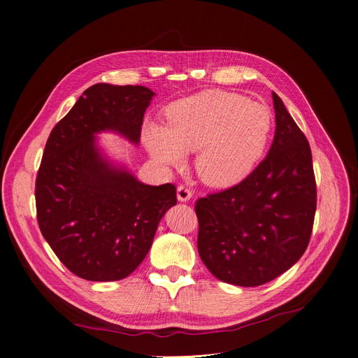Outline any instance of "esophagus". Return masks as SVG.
Here are the masks:
<instances>
[{"instance_id":"1","label":"esophagus","mask_w":358,"mask_h":358,"mask_svg":"<svg viewBox=\"0 0 358 358\" xmlns=\"http://www.w3.org/2000/svg\"><path fill=\"white\" fill-rule=\"evenodd\" d=\"M177 197L180 201H188L192 197V192L187 185H178L177 188Z\"/></svg>"}]
</instances>
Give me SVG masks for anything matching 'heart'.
Here are the masks:
<instances>
[{
    "mask_svg": "<svg viewBox=\"0 0 358 358\" xmlns=\"http://www.w3.org/2000/svg\"><path fill=\"white\" fill-rule=\"evenodd\" d=\"M271 128L273 117L264 104L211 90L173 104L167 127L148 125L145 143L151 155L167 166L181 164L185 151L199 150L200 177L227 187L250 173L266 150Z\"/></svg>",
    "mask_w": 358,
    "mask_h": 358,
    "instance_id": "obj_1",
    "label": "heart"
}]
</instances>
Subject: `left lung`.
Returning a JSON list of instances; mask_svg holds the SVG:
<instances>
[{
	"instance_id": "1",
	"label": "left lung",
	"mask_w": 358,
	"mask_h": 358,
	"mask_svg": "<svg viewBox=\"0 0 358 358\" xmlns=\"http://www.w3.org/2000/svg\"><path fill=\"white\" fill-rule=\"evenodd\" d=\"M275 134L267 157L241 182L196 201L199 254L210 273L241 287L266 284L304 254L317 185L310 144L273 92Z\"/></svg>"
}]
</instances>
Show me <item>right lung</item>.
<instances>
[{
	"label": "right lung",
	"mask_w": 358,
	"mask_h": 358,
	"mask_svg": "<svg viewBox=\"0 0 358 358\" xmlns=\"http://www.w3.org/2000/svg\"><path fill=\"white\" fill-rule=\"evenodd\" d=\"M154 92L143 85L87 88L47 140L36 180L40 230L73 274L117 281L145 258L157 225L177 204L174 184L140 182L96 150L106 129L138 143Z\"/></svg>",
	"instance_id": "add662e5"
}]
</instances>
